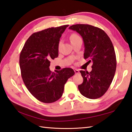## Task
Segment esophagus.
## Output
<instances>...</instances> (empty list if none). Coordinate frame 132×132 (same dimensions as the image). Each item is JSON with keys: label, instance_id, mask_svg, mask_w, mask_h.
I'll list each match as a JSON object with an SVG mask.
<instances>
[{"label": "esophagus", "instance_id": "34e87169", "mask_svg": "<svg viewBox=\"0 0 132 132\" xmlns=\"http://www.w3.org/2000/svg\"><path fill=\"white\" fill-rule=\"evenodd\" d=\"M74 72H75V73H76V74H78L79 73V71L78 70H77V69H75L74 70Z\"/></svg>", "mask_w": 132, "mask_h": 132}]
</instances>
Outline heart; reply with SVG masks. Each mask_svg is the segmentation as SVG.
<instances>
[{"label": "heart", "mask_w": 132, "mask_h": 132, "mask_svg": "<svg viewBox=\"0 0 132 132\" xmlns=\"http://www.w3.org/2000/svg\"><path fill=\"white\" fill-rule=\"evenodd\" d=\"M79 37V36L78 35H77L76 34H72L70 35V39L71 42H72V41L74 40L75 39L78 38Z\"/></svg>", "instance_id": "heart-1"}]
</instances>
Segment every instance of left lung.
Returning <instances> with one entry per match:
<instances>
[{"mask_svg":"<svg viewBox=\"0 0 132 132\" xmlns=\"http://www.w3.org/2000/svg\"><path fill=\"white\" fill-rule=\"evenodd\" d=\"M69 29L76 31L82 37L84 58L93 63L90 73L80 71L84 81L78 85V89L87 98H98L109 89L115 74L117 61L113 43L104 30L92 25L74 24Z\"/></svg>","mask_w":132,"mask_h":132,"instance_id":"8db88e82","label":"left lung"}]
</instances>
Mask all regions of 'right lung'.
<instances>
[{
	"mask_svg": "<svg viewBox=\"0 0 132 132\" xmlns=\"http://www.w3.org/2000/svg\"><path fill=\"white\" fill-rule=\"evenodd\" d=\"M69 25L51 27L34 32L28 38L19 57L21 76L34 97L44 103H52L62 95L64 84L74 70L64 68L51 72L50 59L58 56L60 38Z\"/></svg>",
	"mask_w": 132,
	"mask_h": 132,
	"instance_id": "obj_1",
	"label": "right lung"
}]
</instances>
